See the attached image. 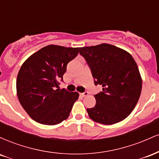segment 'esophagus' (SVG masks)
I'll use <instances>...</instances> for the list:
<instances>
[{
  "label": "esophagus",
  "mask_w": 159,
  "mask_h": 159,
  "mask_svg": "<svg viewBox=\"0 0 159 159\" xmlns=\"http://www.w3.org/2000/svg\"><path fill=\"white\" fill-rule=\"evenodd\" d=\"M80 95L82 96V97H85V96H87L89 95L88 92H84V93H80Z\"/></svg>",
  "instance_id": "1"
}]
</instances>
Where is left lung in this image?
I'll return each mask as SVG.
<instances>
[{
  "mask_svg": "<svg viewBox=\"0 0 159 159\" xmlns=\"http://www.w3.org/2000/svg\"><path fill=\"white\" fill-rule=\"evenodd\" d=\"M94 78L103 87L95 95L96 105L87 108L90 119L104 125L119 123L132 113L139 99L142 79L132 56L123 49L102 43L79 48Z\"/></svg>",
  "mask_w": 159,
  "mask_h": 159,
  "instance_id": "left-lung-1",
  "label": "left lung"
}]
</instances>
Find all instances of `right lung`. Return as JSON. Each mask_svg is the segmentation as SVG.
I'll list each match as a JSON object with an SVG mask.
<instances>
[{
	"label": "right lung",
	"instance_id": "obj_1",
	"mask_svg": "<svg viewBox=\"0 0 159 159\" xmlns=\"http://www.w3.org/2000/svg\"><path fill=\"white\" fill-rule=\"evenodd\" d=\"M78 51L79 48L47 45L21 66L16 81L17 96L27 114L37 123L56 125L69 117L79 94L56 88Z\"/></svg>",
	"mask_w": 159,
	"mask_h": 159
}]
</instances>
